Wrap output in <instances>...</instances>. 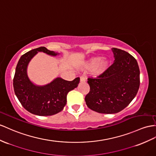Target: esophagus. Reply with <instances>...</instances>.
<instances>
[{
  "mask_svg": "<svg viewBox=\"0 0 156 156\" xmlns=\"http://www.w3.org/2000/svg\"><path fill=\"white\" fill-rule=\"evenodd\" d=\"M80 82H85L86 81V79H85V78L84 77H83V76H81L80 77Z\"/></svg>",
  "mask_w": 156,
  "mask_h": 156,
  "instance_id": "34e87169",
  "label": "esophagus"
}]
</instances>
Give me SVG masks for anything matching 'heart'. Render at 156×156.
I'll list each match as a JSON object with an SVG mask.
<instances>
[{"label": "heart", "instance_id": "1", "mask_svg": "<svg viewBox=\"0 0 156 156\" xmlns=\"http://www.w3.org/2000/svg\"><path fill=\"white\" fill-rule=\"evenodd\" d=\"M110 66V61L107 58H102L101 57H94L81 65L83 70H92V74L98 76L105 73Z\"/></svg>", "mask_w": 156, "mask_h": 156}]
</instances>
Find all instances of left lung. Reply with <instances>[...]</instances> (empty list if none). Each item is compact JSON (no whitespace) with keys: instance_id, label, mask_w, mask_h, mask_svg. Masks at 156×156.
Instances as JSON below:
<instances>
[{"instance_id":"1","label":"left lung","mask_w":156,"mask_h":156,"mask_svg":"<svg viewBox=\"0 0 156 156\" xmlns=\"http://www.w3.org/2000/svg\"><path fill=\"white\" fill-rule=\"evenodd\" d=\"M115 61L105 73L87 78L90 87L86 95L87 106L99 113L120 112L129 105L140 87L136 60L127 52L112 48Z\"/></svg>"}]
</instances>
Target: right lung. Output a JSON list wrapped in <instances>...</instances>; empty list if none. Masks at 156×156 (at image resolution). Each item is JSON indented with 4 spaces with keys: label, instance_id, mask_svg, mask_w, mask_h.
<instances>
[{
    "label": "right lung",
    "instance_id": "right-lung-1",
    "mask_svg": "<svg viewBox=\"0 0 156 156\" xmlns=\"http://www.w3.org/2000/svg\"><path fill=\"white\" fill-rule=\"evenodd\" d=\"M38 52L51 56L59 54L45 47H40L23 55L16 68L14 90L19 101L27 111L39 116H50L63 109L66 104L68 93L78 86L80 78H76L73 81L57 78L47 85H35L28 78L27 68L31 59Z\"/></svg>",
    "mask_w": 156,
    "mask_h": 156
}]
</instances>
